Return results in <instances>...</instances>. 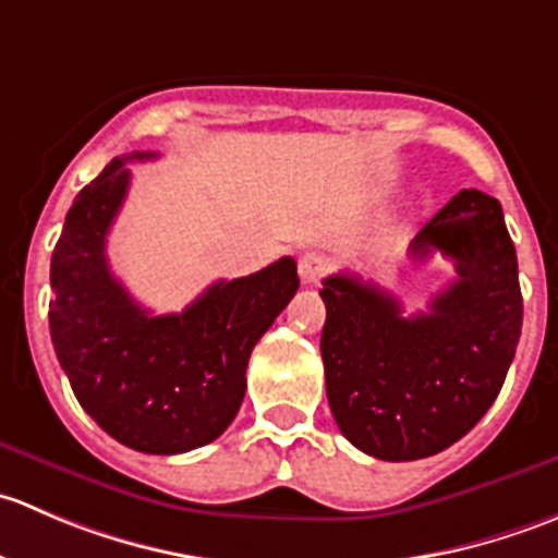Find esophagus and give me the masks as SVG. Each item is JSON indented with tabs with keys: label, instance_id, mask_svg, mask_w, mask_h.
<instances>
[{
	"label": "esophagus",
	"instance_id": "34e87169",
	"mask_svg": "<svg viewBox=\"0 0 558 558\" xmlns=\"http://www.w3.org/2000/svg\"><path fill=\"white\" fill-rule=\"evenodd\" d=\"M326 269H329V258H326L324 253L311 251V253H305V256H300L302 283H318V280L326 275Z\"/></svg>",
	"mask_w": 558,
	"mask_h": 558
}]
</instances>
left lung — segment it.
I'll return each instance as SVG.
<instances>
[{"mask_svg": "<svg viewBox=\"0 0 558 558\" xmlns=\"http://www.w3.org/2000/svg\"><path fill=\"white\" fill-rule=\"evenodd\" d=\"M440 251L456 280L429 313L402 305L353 275L324 280L320 359L342 435L384 461L446 451L486 415L521 337L519 258L502 205L464 189L415 234L410 256Z\"/></svg>", "mask_w": 558, "mask_h": 558, "instance_id": "8db88e82", "label": "left lung"}]
</instances>
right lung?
Segmentation results:
<instances>
[{"label": "right lung", "instance_id": "obj_1", "mask_svg": "<svg viewBox=\"0 0 558 558\" xmlns=\"http://www.w3.org/2000/svg\"><path fill=\"white\" fill-rule=\"evenodd\" d=\"M118 156L66 213L50 258V340L81 408L126 448L185 453L223 435L245 397L253 345L300 289L296 262L278 258L218 280L183 313L154 315L107 264V232L129 191Z\"/></svg>", "mask_w": 558, "mask_h": 558}]
</instances>
